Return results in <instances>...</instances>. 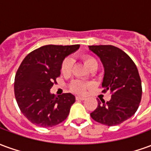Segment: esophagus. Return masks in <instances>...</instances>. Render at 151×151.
<instances>
[{
  "label": "esophagus",
  "mask_w": 151,
  "mask_h": 151,
  "mask_svg": "<svg viewBox=\"0 0 151 151\" xmlns=\"http://www.w3.org/2000/svg\"><path fill=\"white\" fill-rule=\"evenodd\" d=\"M76 99L77 100H85L86 98L83 96H76Z\"/></svg>",
  "instance_id": "34e87169"
}]
</instances>
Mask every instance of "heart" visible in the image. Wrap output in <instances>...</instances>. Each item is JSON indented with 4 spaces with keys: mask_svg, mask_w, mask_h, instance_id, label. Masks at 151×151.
Wrapping results in <instances>:
<instances>
[{
    "mask_svg": "<svg viewBox=\"0 0 151 151\" xmlns=\"http://www.w3.org/2000/svg\"><path fill=\"white\" fill-rule=\"evenodd\" d=\"M83 61L86 64V65L87 66L89 69H92L93 67L98 65L97 60L90 56H86L83 58ZM73 62L72 60L69 58H66L64 61H63L62 65H61V73L65 75H68L71 73V69H72ZM88 84L86 82L80 81V80H74L70 83V90L72 91L78 93V94H83L86 91V88L88 87Z\"/></svg>",
    "mask_w": 151,
    "mask_h": 151,
    "instance_id": "heart-1",
    "label": "heart"
}]
</instances>
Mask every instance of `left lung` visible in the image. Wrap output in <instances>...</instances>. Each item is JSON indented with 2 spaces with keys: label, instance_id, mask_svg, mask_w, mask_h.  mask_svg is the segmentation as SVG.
Wrapping results in <instances>:
<instances>
[{
  "label": "left lung",
  "instance_id": "obj_1",
  "mask_svg": "<svg viewBox=\"0 0 151 151\" xmlns=\"http://www.w3.org/2000/svg\"><path fill=\"white\" fill-rule=\"evenodd\" d=\"M89 49L100 58L104 67L103 92L111 99L98 101L91 113L94 120L108 126L120 124L136 112L142 99V82L136 65L124 51L112 45H92Z\"/></svg>",
  "mask_w": 151,
  "mask_h": 151
}]
</instances>
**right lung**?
<instances>
[{
    "label": "right lung",
    "instance_id": "1",
    "mask_svg": "<svg viewBox=\"0 0 151 151\" xmlns=\"http://www.w3.org/2000/svg\"><path fill=\"white\" fill-rule=\"evenodd\" d=\"M80 45H45L32 51L18 68L14 79V95L22 113L35 125L55 126L65 120L75 96L71 93L55 95L50 89L60 75L66 56Z\"/></svg>",
    "mask_w": 151,
    "mask_h": 151
}]
</instances>
